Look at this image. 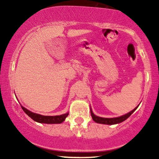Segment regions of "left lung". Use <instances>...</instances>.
Returning <instances> with one entry per match:
<instances>
[{"label":"left lung","instance_id":"left-lung-1","mask_svg":"<svg viewBox=\"0 0 159 159\" xmlns=\"http://www.w3.org/2000/svg\"><path fill=\"white\" fill-rule=\"evenodd\" d=\"M138 106H137L135 108H134L133 110L127 113L125 115H123V116H119V117H116V118H103V117H100L98 116H95V115L93 114L92 109L90 108V114L91 116H92V118L93 119V121H95L96 123H99V124H103V125H116V124H119L121 123L126 120L127 118L131 116V114L133 113L134 111H135L137 108H138Z\"/></svg>","mask_w":159,"mask_h":159}]
</instances>
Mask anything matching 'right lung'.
I'll return each mask as SVG.
<instances>
[{"label":"right lung","instance_id":"1","mask_svg":"<svg viewBox=\"0 0 159 159\" xmlns=\"http://www.w3.org/2000/svg\"><path fill=\"white\" fill-rule=\"evenodd\" d=\"M21 106L24 111L29 116L30 118L33 119L34 121L39 123H45V124H61L65 120L66 116L69 115V113L60 115V116H43V115L35 114L30 111L27 110V108Z\"/></svg>","mask_w":159,"mask_h":159}]
</instances>
